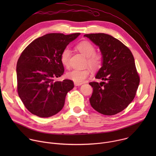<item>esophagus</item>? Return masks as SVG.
<instances>
[{"label": "esophagus", "instance_id": "esophagus-1", "mask_svg": "<svg viewBox=\"0 0 156 156\" xmlns=\"http://www.w3.org/2000/svg\"><path fill=\"white\" fill-rule=\"evenodd\" d=\"M74 84L75 86H80L82 84V83H74Z\"/></svg>", "mask_w": 156, "mask_h": 156}]
</instances>
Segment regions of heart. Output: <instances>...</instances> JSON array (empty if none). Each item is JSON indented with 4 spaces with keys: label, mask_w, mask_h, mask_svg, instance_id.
I'll return each instance as SVG.
<instances>
[{
    "label": "heart",
    "mask_w": 156,
    "mask_h": 156,
    "mask_svg": "<svg viewBox=\"0 0 156 156\" xmlns=\"http://www.w3.org/2000/svg\"><path fill=\"white\" fill-rule=\"evenodd\" d=\"M76 49L85 57H87L86 64L93 70H97L101 68L102 64V57L99 54H96V49L93 44L88 41H82L76 46ZM71 50L66 48L63 50L60 60L62 63L69 67L70 58L71 57ZM90 72L88 69H75L66 74L67 78L75 83H82L90 76Z\"/></svg>",
    "instance_id": "b5f03b06"
}]
</instances>
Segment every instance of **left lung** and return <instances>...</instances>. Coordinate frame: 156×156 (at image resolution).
I'll use <instances>...</instances> for the list:
<instances>
[{"instance_id": "8db88e82", "label": "left lung", "mask_w": 156, "mask_h": 156, "mask_svg": "<svg viewBox=\"0 0 156 156\" xmlns=\"http://www.w3.org/2000/svg\"><path fill=\"white\" fill-rule=\"evenodd\" d=\"M99 48L102 66L95 78L104 81L90 82L92 107L105 115L124 110L135 98L140 84L135 59L130 50L117 39L104 34H84Z\"/></svg>"}]
</instances>
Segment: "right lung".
<instances>
[{"instance_id":"obj_1","label":"right lung","mask_w":156,"mask_h":156,"mask_svg":"<svg viewBox=\"0 0 156 156\" xmlns=\"http://www.w3.org/2000/svg\"><path fill=\"white\" fill-rule=\"evenodd\" d=\"M80 33H50L37 38L25 48L16 64L17 90L30 112L39 117L53 116L63 107L66 94L74 87L70 80L54 79L64 73L60 55Z\"/></svg>"}]
</instances>
